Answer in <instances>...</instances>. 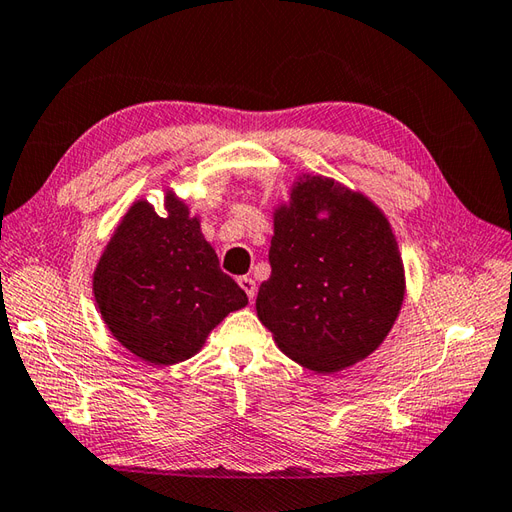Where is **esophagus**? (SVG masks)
Returning <instances> with one entry per match:
<instances>
[{"mask_svg": "<svg viewBox=\"0 0 512 512\" xmlns=\"http://www.w3.org/2000/svg\"><path fill=\"white\" fill-rule=\"evenodd\" d=\"M237 283H240V288L246 292V296H248V301H255V294H257V285H255V281L251 279V277H240L237 279Z\"/></svg>", "mask_w": 512, "mask_h": 512, "instance_id": "1", "label": "esophagus"}]
</instances>
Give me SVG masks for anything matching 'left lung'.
<instances>
[{
  "mask_svg": "<svg viewBox=\"0 0 512 512\" xmlns=\"http://www.w3.org/2000/svg\"><path fill=\"white\" fill-rule=\"evenodd\" d=\"M272 275L257 316L290 360L338 373L386 340L406 296V268L386 213L323 174H301L272 209Z\"/></svg>",
  "mask_w": 512,
  "mask_h": 512,
  "instance_id": "1",
  "label": "left lung"
}]
</instances>
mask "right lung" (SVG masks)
<instances>
[{"label":"right lung","instance_id":"add662e5","mask_svg":"<svg viewBox=\"0 0 512 512\" xmlns=\"http://www.w3.org/2000/svg\"><path fill=\"white\" fill-rule=\"evenodd\" d=\"M93 296L111 336L154 366L192 358L248 303L220 270L200 216L170 187H163V213L146 198L126 209L95 264Z\"/></svg>","mask_w":512,"mask_h":512}]
</instances>
